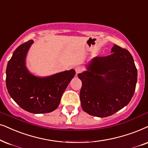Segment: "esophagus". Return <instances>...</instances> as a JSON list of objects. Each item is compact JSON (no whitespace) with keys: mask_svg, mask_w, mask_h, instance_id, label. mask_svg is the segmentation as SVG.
<instances>
[{"mask_svg":"<svg viewBox=\"0 0 148 148\" xmlns=\"http://www.w3.org/2000/svg\"><path fill=\"white\" fill-rule=\"evenodd\" d=\"M83 68L81 66H77L75 68V71H76V73L78 74V73H82L83 71Z\"/></svg>","mask_w":148,"mask_h":148,"instance_id":"1","label":"esophagus"}]
</instances>
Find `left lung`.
<instances>
[{"label": "left lung", "mask_w": 148, "mask_h": 148, "mask_svg": "<svg viewBox=\"0 0 148 148\" xmlns=\"http://www.w3.org/2000/svg\"><path fill=\"white\" fill-rule=\"evenodd\" d=\"M112 54L97 56L79 73L82 82L80 101L84 112L105 118L120 110L133 97L137 70L127 49L114 45Z\"/></svg>", "instance_id": "obj_1"}]
</instances>
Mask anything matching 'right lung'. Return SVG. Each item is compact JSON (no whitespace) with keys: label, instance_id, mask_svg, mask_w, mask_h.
I'll use <instances>...</instances> for the list:
<instances>
[{"label":"right lung","instance_id":"1","mask_svg":"<svg viewBox=\"0 0 148 148\" xmlns=\"http://www.w3.org/2000/svg\"><path fill=\"white\" fill-rule=\"evenodd\" d=\"M32 43L30 40L13 52L7 66V88L11 97L24 110L33 114L49 113L58 107L75 71H65L45 78L32 75L25 66V58Z\"/></svg>","mask_w":148,"mask_h":148}]
</instances>
